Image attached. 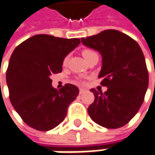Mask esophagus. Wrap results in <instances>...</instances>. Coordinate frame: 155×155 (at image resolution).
Listing matches in <instances>:
<instances>
[{
  "label": "esophagus",
  "mask_w": 155,
  "mask_h": 155,
  "mask_svg": "<svg viewBox=\"0 0 155 155\" xmlns=\"http://www.w3.org/2000/svg\"><path fill=\"white\" fill-rule=\"evenodd\" d=\"M85 92V89L84 88H80V94L81 95V94H83Z\"/></svg>",
  "instance_id": "esophagus-1"
}]
</instances>
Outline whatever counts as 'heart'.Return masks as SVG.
Instances as JSON below:
<instances>
[{"label":"heart","mask_w":155,"mask_h":155,"mask_svg":"<svg viewBox=\"0 0 155 155\" xmlns=\"http://www.w3.org/2000/svg\"><path fill=\"white\" fill-rule=\"evenodd\" d=\"M93 54H96V51H94L93 50H91V49H84V50L82 51V56L85 58V59H88L90 56H92ZM68 57H66L64 60H63V63L64 64H67V62H68Z\"/></svg>","instance_id":"obj_1"}]
</instances>
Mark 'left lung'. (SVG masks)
Instances as JSON below:
<instances>
[{
	"instance_id": "obj_1",
	"label": "left lung",
	"mask_w": 155,
	"mask_h": 155,
	"mask_svg": "<svg viewBox=\"0 0 155 155\" xmlns=\"http://www.w3.org/2000/svg\"><path fill=\"white\" fill-rule=\"evenodd\" d=\"M81 43L98 51L103 58L99 78L108 87L90 89L95 101L87 108L91 119L108 129L125 125L139 111L148 87V71L139 44L126 34L106 30L82 38Z\"/></svg>"
}]
</instances>
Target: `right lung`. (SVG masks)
<instances>
[{"label":"right lung","mask_w":155,"mask_h":155,"mask_svg":"<svg viewBox=\"0 0 155 155\" xmlns=\"http://www.w3.org/2000/svg\"><path fill=\"white\" fill-rule=\"evenodd\" d=\"M79 38L35 35L15 47L7 69L9 100L23 122L38 131L61 123L79 88L66 84L57 90L50 76L62 71L65 57L79 45Z\"/></svg>","instance_id":"right-lung-1"}]
</instances>
